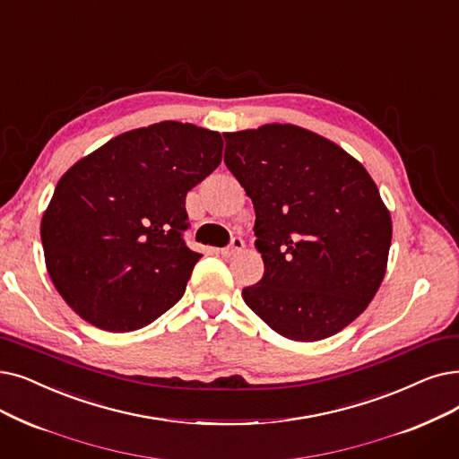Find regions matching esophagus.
<instances>
[{"label": "esophagus", "instance_id": "1", "mask_svg": "<svg viewBox=\"0 0 459 459\" xmlns=\"http://www.w3.org/2000/svg\"><path fill=\"white\" fill-rule=\"evenodd\" d=\"M244 249V240L242 238H232V242H230V246L229 247H223L221 249V255L223 256H232L234 253H238V251H242Z\"/></svg>", "mask_w": 459, "mask_h": 459}]
</instances>
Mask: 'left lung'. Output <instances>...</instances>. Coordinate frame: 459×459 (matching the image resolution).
Returning <instances> with one entry per match:
<instances>
[{
    "label": "left lung",
    "instance_id": "8db88e82",
    "mask_svg": "<svg viewBox=\"0 0 459 459\" xmlns=\"http://www.w3.org/2000/svg\"><path fill=\"white\" fill-rule=\"evenodd\" d=\"M225 165L255 208L264 275L246 304L292 342L349 326L383 283L392 219L368 170L290 124L223 133Z\"/></svg>",
    "mask_w": 459,
    "mask_h": 459
}]
</instances>
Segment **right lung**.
<instances>
[{
    "mask_svg": "<svg viewBox=\"0 0 459 459\" xmlns=\"http://www.w3.org/2000/svg\"><path fill=\"white\" fill-rule=\"evenodd\" d=\"M223 153L217 131L161 122L74 163L43 213L47 270L69 307L107 332L144 328L186 292L198 258L186 196Z\"/></svg>",
    "mask_w": 459,
    "mask_h": 459,
    "instance_id": "1",
    "label": "right lung"
}]
</instances>
